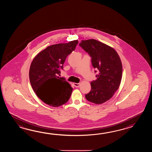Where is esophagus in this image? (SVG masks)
<instances>
[{
	"label": "esophagus",
	"instance_id": "obj_1",
	"mask_svg": "<svg viewBox=\"0 0 152 152\" xmlns=\"http://www.w3.org/2000/svg\"><path fill=\"white\" fill-rule=\"evenodd\" d=\"M73 84H74V85H75V86L76 87H79V86L80 85V83H74Z\"/></svg>",
	"mask_w": 152,
	"mask_h": 152
}]
</instances>
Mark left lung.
Returning <instances> with one entry per match:
<instances>
[{
    "label": "left lung",
    "mask_w": 152,
    "mask_h": 152,
    "mask_svg": "<svg viewBox=\"0 0 152 152\" xmlns=\"http://www.w3.org/2000/svg\"><path fill=\"white\" fill-rule=\"evenodd\" d=\"M79 45L90 55L93 67L99 71L97 79L91 83V90L85 97L92 103H104L120 86L122 77L121 58L113 47L94 39L82 40Z\"/></svg>",
    "instance_id": "left-lung-1"
}]
</instances>
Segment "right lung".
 I'll return each instance as SVG.
<instances>
[{"instance_id": "1", "label": "right lung", "mask_w": 152, "mask_h": 152, "mask_svg": "<svg viewBox=\"0 0 152 152\" xmlns=\"http://www.w3.org/2000/svg\"><path fill=\"white\" fill-rule=\"evenodd\" d=\"M77 43V40H74L49 45L31 62L29 75L32 89L41 100L50 107L61 106L67 103L71 96L73 88L58 75L67 56L75 50Z\"/></svg>"}]
</instances>
